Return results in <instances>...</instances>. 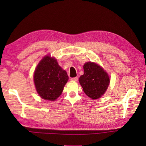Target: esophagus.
Returning <instances> with one entry per match:
<instances>
[{
    "label": "esophagus",
    "mask_w": 146,
    "mask_h": 146,
    "mask_svg": "<svg viewBox=\"0 0 146 146\" xmlns=\"http://www.w3.org/2000/svg\"><path fill=\"white\" fill-rule=\"evenodd\" d=\"M71 80H72V81H74V82L78 81V77H74V78H71Z\"/></svg>",
    "instance_id": "obj_1"
}]
</instances>
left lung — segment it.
Returning <instances> with one entry per match:
<instances>
[{
    "label": "left lung",
    "mask_w": 146,
    "mask_h": 146,
    "mask_svg": "<svg viewBox=\"0 0 146 146\" xmlns=\"http://www.w3.org/2000/svg\"><path fill=\"white\" fill-rule=\"evenodd\" d=\"M84 74L80 77L79 82L83 92L92 99H97L106 92L110 83L107 73L100 65L87 62L83 66Z\"/></svg>",
    "instance_id": "8db88e82"
}]
</instances>
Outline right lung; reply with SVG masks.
I'll list each match as a JSON object with an SVG mask.
<instances>
[{
	"label": "right lung",
	"instance_id": "obj_1",
	"mask_svg": "<svg viewBox=\"0 0 146 146\" xmlns=\"http://www.w3.org/2000/svg\"><path fill=\"white\" fill-rule=\"evenodd\" d=\"M68 80L66 71L59 66L54 58L46 56L37 66L35 74L36 91L44 100L54 101L60 97Z\"/></svg>",
	"mask_w": 146,
	"mask_h": 146
}]
</instances>
